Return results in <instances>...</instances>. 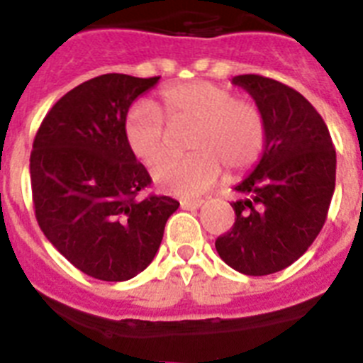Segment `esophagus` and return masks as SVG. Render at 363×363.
Listing matches in <instances>:
<instances>
[{"label":"esophagus","instance_id":"esophagus-1","mask_svg":"<svg viewBox=\"0 0 363 363\" xmlns=\"http://www.w3.org/2000/svg\"><path fill=\"white\" fill-rule=\"evenodd\" d=\"M201 205H203V199H185V201H182V208L184 211H196Z\"/></svg>","mask_w":363,"mask_h":363}]
</instances>
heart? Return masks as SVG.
I'll list each match as a JSON object with an SVG mask.
<instances>
[{"mask_svg": "<svg viewBox=\"0 0 363 363\" xmlns=\"http://www.w3.org/2000/svg\"><path fill=\"white\" fill-rule=\"evenodd\" d=\"M156 109L129 108L122 133L129 151L152 164L165 147L164 118L169 125H192L184 158H164L152 167L155 184L169 194L192 198L208 191L221 176L241 174L264 151L266 122L255 102L235 99L230 89L208 81L169 86L160 91Z\"/></svg>", "mask_w": 363, "mask_h": 363, "instance_id": "1", "label": "heart"}]
</instances>
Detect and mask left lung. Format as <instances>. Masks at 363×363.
Here are the masks:
<instances>
[{
    "label": "left lung",
    "instance_id": "1",
    "mask_svg": "<svg viewBox=\"0 0 363 363\" xmlns=\"http://www.w3.org/2000/svg\"><path fill=\"white\" fill-rule=\"evenodd\" d=\"M232 82L262 111L266 144L252 174L235 185V223L216 250L241 274L270 275L297 261L324 227L337 152L322 116L294 88L255 73Z\"/></svg>",
    "mask_w": 363,
    "mask_h": 363
}]
</instances>
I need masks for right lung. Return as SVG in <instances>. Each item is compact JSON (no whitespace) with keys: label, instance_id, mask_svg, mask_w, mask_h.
I'll return each mask as SVG.
<instances>
[{"label":"right lung","instance_id":"right-lung-1","mask_svg":"<svg viewBox=\"0 0 363 363\" xmlns=\"http://www.w3.org/2000/svg\"><path fill=\"white\" fill-rule=\"evenodd\" d=\"M158 79H89L53 104L34 138L35 219L53 247L93 279L121 282L144 272L179 207L169 196L136 198L151 176L122 133L129 106Z\"/></svg>","mask_w":363,"mask_h":363}]
</instances>
